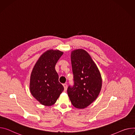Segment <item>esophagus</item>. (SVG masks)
<instances>
[{
	"label": "esophagus",
	"mask_w": 135,
	"mask_h": 135,
	"mask_svg": "<svg viewBox=\"0 0 135 135\" xmlns=\"http://www.w3.org/2000/svg\"><path fill=\"white\" fill-rule=\"evenodd\" d=\"M64 89H65V91H66V90H67V84H66V83H64Z\"/></svg>",
	"instance_id": "obj_1"
}]
</instances>
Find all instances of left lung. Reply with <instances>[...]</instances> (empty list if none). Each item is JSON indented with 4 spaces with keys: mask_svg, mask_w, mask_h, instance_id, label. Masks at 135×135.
Returning a JSON list of instances; mask_svg holds the SVG:
<instances>
[{
    "mask_svg": "<svg viewBox=\"0 0 135 135\" xmlns=\"http://www.w3.org/2000/svg\"><path fill=\"white\" fill-rule=\"evenodd\" d=\"M71 61L74 84L69 85L67 93L73 106L85 108L99 96L102 88L101 75L89 54L83 50L73 51Z\"/></svg>",
    "mask_w": 135,
    "mask_h": 135,
    "instance_id": "1",
    "label": "left lung"
}]
</instances>
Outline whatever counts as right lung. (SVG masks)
I'll use <instances>...</instances> for the list:
<instances>
[{
    "label": "right lung",
    "instance_id": "obj_1",
    "mask_svg": "<svg viewBox=\"0 0 135 135\" xmlns=\"http://www.w3.org/2000/svg\"><path fill=\"white\" fill-rule=\"evenodd\" d=\"M63 52L50 50L44 53L35 64L31 75L30 91L41 104L46 106L54 104L64 88L59 82L55 69L57 61Z\"/></svg>",
    "mask_w": 135,
    "mask_h": 135
}]
</instances>
